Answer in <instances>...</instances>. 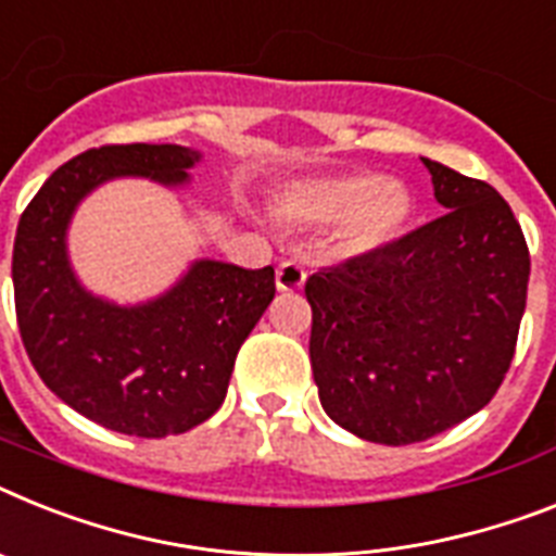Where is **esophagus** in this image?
Instances as JSON below:
<instances>
[{
	"label": "esophagus",
	"instance_id": "esophagus-1",
	"mask_svg": "<svg viewBox=\"0 0 556 556\" xmlns=\"http://www.w3.org/2000/svg\"><path fill=\"white\" fill-rule=\"evenodd\" d=\"M305 268H302L296 260H286V263H279L277 268V288L279 291H300L305 286Z\"/></svg>",
	"mask_w": 556,
	"mask_h": 556
}]
</instances>
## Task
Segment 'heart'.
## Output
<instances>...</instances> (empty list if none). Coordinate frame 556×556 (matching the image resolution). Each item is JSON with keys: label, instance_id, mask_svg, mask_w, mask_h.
<instances>
[{"label": "heart", "instance_id": "b5f03b06", "mask_svg": "<svg viewBox=\"0 0 556 556\" xmlns=\"http://www.w3.org/2000/svg\"><path fill=\"white\" fill-rule=\"evenodd\" d=\"M286 206L305 223H339L350 249L372 251L407 228L413 194L401 180L372 172H336L307 177L286 191Z\"/></svg>", "mask_w": 556, "mask_h": 556}]
</instances>
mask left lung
<instances>
[{
    "label": "left lung",
    "mask_w": 556,
    "mask_h": 556,
    "mask_svg": "<svg viewBox=\"0 0 556 556\" xmlns=\"http://www.w3.org/2000/svg\"><path fill=\"white\" fill-rule=\"evenodd\" d=\"M444 214L305 282L321 409L353 435L404 446L466 421L506 379L529 249L489 184L421 157Z\"/></svg>",
    "instance_id": "obj_1"
}]
</instances>
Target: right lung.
<instances>
[{
    "mask_svg": "<svg viewBox=\"0 0 556 556\" xmlns=\"http://www.w3.org/2000/svg\"><path fill=\"white\" fill-rule=\"evenodd\" d=\"M198 149L127 143L81 152L30 200L13 242V293L27 356L64 404L138 438L180 435L220 409L240 344L277 286L274 268L194 260L169 291L138 305L96 296L76 277L67 228L106 180L189 186Z\"/></svg>",
    "mask_w": 556,
    "mask_h": 556,
    "instance_id": "obj_1",
    "label": "right lung"
}]
</instances>
